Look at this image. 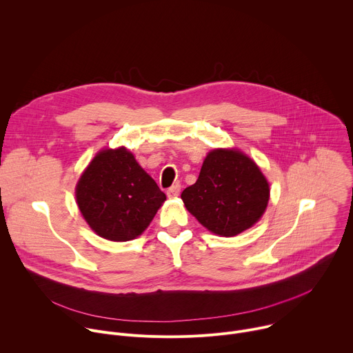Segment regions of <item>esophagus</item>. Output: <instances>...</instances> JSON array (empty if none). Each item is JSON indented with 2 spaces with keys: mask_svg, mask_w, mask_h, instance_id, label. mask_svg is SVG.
Listing matches in <instances>:
<instances>
[{
  "mask_svg": "<svg viewBox=\"0 0 353 353\" xmlns=\"http://www.w3.org/2000/svg\"><path fill=\"white\" fill-rule=\"evenodd\" d=\"M180 184H174V185H172L168 191H166V194H168V196H170V198H174V196H179V194H180Z\"/></svg>",
  "mask_w": 353,
  "mask_h": 353,
  "instance_id": "34e87169",
  "label": "esophagus"
}]
</instances>
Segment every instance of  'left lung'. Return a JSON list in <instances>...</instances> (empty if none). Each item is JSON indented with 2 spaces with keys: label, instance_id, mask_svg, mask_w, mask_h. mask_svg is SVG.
Here are the masks:
<instances>
[{
  "label": "left lung",
  "instance_id": "8db88e82",
  "mask_svg": "<svg viewBox=\"0 0 353 353\" xmlns=\"http://www.w3.org/2000/svg\"><path fill=\"white\" fill-rule=\"evenodd\" d=\"M191 215L210 232L232 237L253 226L265 212L270 184L253 159L237 149H214L198 180L181 192Z\"/></svg>",
  "mask_w": 353,
  "mask_h": 353
}]
</instances>
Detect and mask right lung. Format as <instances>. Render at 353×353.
Listing matches in <instances>:
<instances>
[{
    "label": "right lung",
    "mask_w": 353,
    "mask_h": 353,
    "mask_svg": "<svg viewBox=\"0 0 353 353\" xmlns=\"http://www.w3.org/2000/svg\"><path fill=\"white\" fill-rule=\"evenodd\" d=\"M75 195L92 230L112 241L138 237L166 199L124 146L100 150L82 173Z\"/></svg>",
    "instance_id": "obj_1"
}]
</instances>
